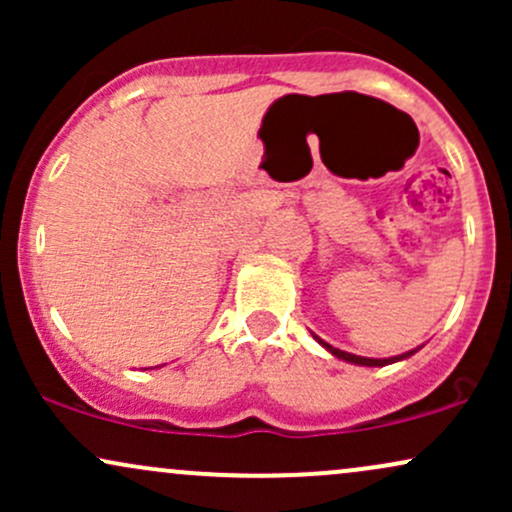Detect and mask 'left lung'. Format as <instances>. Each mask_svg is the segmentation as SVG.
Instances as JSON below:
<instances>
[{"instance_id":"left-lung-1","label":"left lung","mask_w":512,"mask_h":512,"mask_svg":"<svg viewBox=\"0 0 512 512\" xmlns=\"http://www.w3.org/2000/svg\"><path fill=\"white\" fill-rule=\"evenodd\" d=\"M313 337H315L317 342H320L322 346H325V349L330 351L332 356L342 358V361H346V363H356V366H370V368H375V366H390V363L404 361V358H409L411 354H416V351H419V349H414V351H407V354H399V356H392V358H366V356L349 354V351H342V349H334V346H330L327 342H322V339L317 337V334H313Z\"/></svg>"}]
</instances>
